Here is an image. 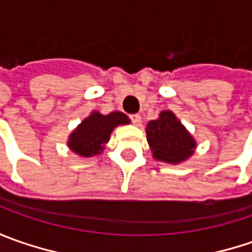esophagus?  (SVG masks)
Segmentation results:
<instances>
[{
	"instance_id": "esophagus-1",
	"label": "esophagus",
	"mask_w": 252,
	"mask_h": 252,
	"mask_svg": "<svg viewBox=\"0 0 252 252\" xmlns=\"http://www.w3.org/2000/svg\"><path fill=\"white\" fill-rule=\"evenodd\" d=\"M130 119H131V122L134 123V125H140V123H141V116L139 115V113L130 115Z\"/></svg>"
}]
</instances>
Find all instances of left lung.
I'll return each mask as SVG.
<instances>
[{"instance_id":"left-lung-1","label":"left lung","mask_w":252,"mask_h":252,"mask_svg":"<svg viewBox=\"0 0 252 252\" xmlns=\"http://www.w3.org/2000/svg\"><path fill=\"white\" fill-rule=\"evenodd\" d=\"M147 141L154 158L171 164L187 160L193 154L196 143L172 112L164 111L157 121L147 125Z\"/></svg>"}]
</instances>
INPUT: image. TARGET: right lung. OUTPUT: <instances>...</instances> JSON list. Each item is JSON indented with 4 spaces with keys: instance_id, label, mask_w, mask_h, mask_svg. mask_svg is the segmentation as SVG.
Segmentation results:
<instances>
[{
    "instance_id": "right-lung-1",
    "label": "right lung",
    "mask_w": 252,
    "mask_h": 252,
    "mask_svg": "<svg viewBox=\"0 0 252 252\" xmlns=\"http://www.w3.org/2000/svg\"><path fill=\"white\" fill-rule=\"evenodd\" d=\"M127 123L129 118L122 112H112L106 116L99 112H94L71 133L68 147L83 157L99 154L105 149V143L109 140L112 130L119 125Z\"/></svg>"
}]
</instances>
